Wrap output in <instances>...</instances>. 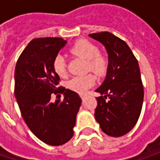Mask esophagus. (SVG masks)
I'll use <instances>...</instances> for the list:
<instances>
[{
	"mask_svg": "<svg viewBox=\"0 0 160 160\" xmlns=\"http://www.w3.org/2000/svg\"><path fill=\"white\" fill-rule=\"evenodd\" d=\"M81 98H82V100H83V99L85 98V95H83V94H82V95H81Z\"/></svg>",
	"mask_w": 160,
	"mask_h": 160,
	"instance_id": "1",
	"label": "esophagus"
}]
</instances>
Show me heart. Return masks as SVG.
I'll use <instances>...</instances> for the list:
<instances>
[{
	"label": "heart",
	"mask_w": 160,
	"mask_h": 160,
	"mask_svg": "<svg viewBox=\"0 0 160 160\" xmlns=\"http://www.w3.org/2000/svg\"><path fill=\"white\" fill-rule=\"evenodd\" d=\"M72 54L87 60L88 69L93 72L97 77H102L107 74L108 69V58L105 54L99 52V48L93 42L87 40L76 42L69 49ZM52 68L54 72L61 77L67 76V63L65 58L58 54L53 58ZM95 83V78L92 75L77 76L68 82V87L76 92L83 94Z\"/></svg>",
	"instance_id": "b5f03b06"
}]
</instances>
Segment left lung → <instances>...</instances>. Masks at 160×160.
I'll return each mask as SVG.
<instances>
[{
    "label": "left lung",
    "instance_id": "left-lung-1",
    "mask_svg": "<svg viewBox=\"0 0 160 160\" xmlns=\"http://www.w3.org/2000/svg\"><path fill=\"white\" fill-rule=\"evenodd\" d=\"M101 42L108 53V69L96 90L95 119L106 134L123 136L136 125L143 102V84L138 60L125 41L108 32L89 34Z\"/></svg>",
    "mask_w": 160,
    "mask_h": 160
}]
</instances>
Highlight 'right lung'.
Listing matches in <instances>:
<instances>
[{
  "instance_id": "right-lung-1",
  "label": "right lung",
  "mask_w": 160,
  "mask_h": 160,
  "mask_svg": "<svg viewBox=\"0 0 160 160\" xmlns=\"http://www.w3.org/2000/svg\"><path fill=\"white\" fill-rule=\"evenodd\" d=\"M66 42L58 37L33 39L15 68L14 93L22 118L37 138L52 146L64 144L73 137L82 102L76 92L58 87L60 79L53 70V58ZM59 93L64 99L52 102L51 95Z\"/></svg>"
}]
</instances>
